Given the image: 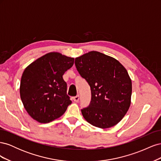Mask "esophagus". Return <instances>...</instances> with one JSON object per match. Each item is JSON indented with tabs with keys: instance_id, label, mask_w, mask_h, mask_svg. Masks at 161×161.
Here are the masks:
<instances>
[{
	"instance_id": "obj_1",
	"label": "esophagus",
	"mask_w": 161,
	"mask_h": 161,
	"mask_svg": "<svg viewBox=\"0 0 161 161\" xmlns=\"http://www.w3.org/2000/svg\"><path fill=\"white\" fill-rule=\"evenodd\" d=\"M73 100H74L75 102L79 101V95H76V96L73 97Z\"/></svg>"
}]
</instances>
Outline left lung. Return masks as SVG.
Returning <instances> with one entry per match:
<instances>
[{
	"instance_id": "8db88e82",
	"label": "left lung",
	"mask_w": 161,
	"mask_h": 161,
	"mask_svg": "<svg viewBox=\"0 0 161 161\" xmlns=\"http://www.w3.org/2000/svg\"><path fill=\"white\" fill-rule=\"evenodd\" d=\"M75 63L91 87L90 103L81 109L84 118L100 128L118 124L131 103V80L127 70L115 58L96 51L75 58Z\"/></svg>"
}]
</instances>
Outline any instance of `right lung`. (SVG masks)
I'll return each instance as SVG.
<instances>
[{"instance_id": "add662e5", "label": "right lung", "mask_w": 161, "mask_h": 161, "mask_svg": "<svg viewBox=\"0 0 161 161\" xmlns=\"http://www.w3.org/2000/svg\"><path fill=\"white\" fill-rule=\"evenodd\" d=\"M73 58L51 52L38 58L24 70L20 96L25 110L40 123L60 118L71 104L63 75L74 64Z\"/></svg>"}]
</instances>
